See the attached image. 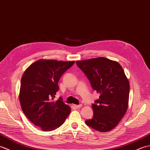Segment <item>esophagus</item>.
I'll return each instance as SVG.
<instances>
[{
	"label": "esophagus",
	"mask_w": 150,
	"mask_h": 150,
	"mask_svg": "<svg viewBox=\"0 0 150 150\" xmlns=\"http://www.w3.org/2000/svg\"><path fill=\"white\" fill-rule=\"evenodd\" d=\"M74 107H76V108H81V106H82V105H74Z\"/></svg>",
	"instance_id": "1"
}]
</instances>
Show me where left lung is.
<instances>
[{
    "instance_id": "1",
    "label": "left lung",
    "mask_w": 150,
    "mask_h": 150,
    "mask_svg": "<svg viewBox=\"0 0 150 150\" xmlns=\"http://www.w3.org/2000/svg\"><path fill=\"white\" fill-rule=\"evenodd\" d=\"M76 64L86 76L99 98L92 105V119L85 123L99 132L112 130L127 111L129 83L117 62L99 57L77 61Z\"/></svg>"
}]
</instances>
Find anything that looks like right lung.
<instances>
[{
  "instance_id": "add662e5",
  "label": "right lung",
  "mask_w": 150,
  "mask_h": 150,
  "mask_svg": "<svg viewBox=\"0 0 150 150\" xmlns=\"http://www.w3.org/2000/svg\"><path fill=\"white\" fill-rule=\"evenodd\" d=\"M72 62L41 59L26 69L21 79L19 101L29 120L43 131L59 127L71 112V107L59 98L58 81L74 64Z\"/></svg>"
}]
</instances>
